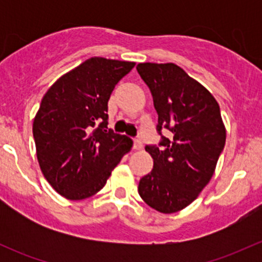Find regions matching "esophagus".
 Segmentation results:
<instances>
[{"mask_svg":"<svg viewBox=\"0 0 262 262\" xmlns=\"http://www.w3.org/2000/svg\"><path fill=\"white\" fill-rule=\"evenodd\" d=\"M133 148L137 150H141L143 148V143L141 142V139H134V143H133Z\"/></svg>","mask_w":262,"mask_h":262,"instance_id":"esophagus-1","label":"esophagus"}]
</instances>
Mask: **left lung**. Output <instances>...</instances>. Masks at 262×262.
<instances>
[{
	"mask_svg": "<svg viewBox=\"0 0 262 262\" xmlns=\"http://www.w3.org/2000/svg\"><path fill=\"white\" fill-rule=\"evenodd\" d=\"M158 114V132L170 129L160 147L147 146L153 168L141 179L139 195L160 213L191 204L208 185L226 144V126L214 96L175 63H139Z\"/></svg>",
	"mask_w": 262,
	"mask_h": 262,
	"instance_id": "obj_1",
	"label": "left lung"
}]
</instances>
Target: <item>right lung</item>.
Listing matches in <instances>:
<instances>
[{
	"instance_id": "1",
	"label": "right lung",
	"mask_w": 262,
	"mask_h": 262,
	"mask_svg": "<svg viewBox=\"0 0 262 262\" xmlns=\"http://www.w3.org/2000/svg\"><path fill=\"white\" fill-rule=\"evenodd\" d=\"M134 62L92 57L60 76L33 121L36 157L53 189L70 200L99 192L133 146L107 130V101Z\"/></svg>"
}]
</instances>
